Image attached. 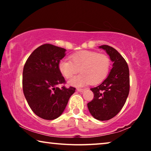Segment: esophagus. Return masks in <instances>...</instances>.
<instances>
[{
	"label": "esophagus",
	"instance_id": "esophagus-1",
	"mask_svg": "<svg viewBox=\"0 0 151 151\" xmlns=\"http://www.w3.org/2000/svg\"><path fill=\"white\" fill-rule=\"evenodd\" d=\"M77 91H79V92H83V91H85V88H77Z\"/></svg>",
	"mask_w": 151,
	"mask_h": 151
}]
</instances>
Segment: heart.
Wrapping results in <instances>:
<instances>
[{
    "label": "heart",
    "mask_w": 151,
    "mask_h": 151,
    "mask_svg": "<svg viewBox=\"0 0 151 151\" xmlns=\"http://www.w3.org/2000/svg\"><path fill=\"white\" fill-rule=\"evenodd\" d=\"M70 60H63L59 63L58 69L62 75L70 79L80 72L79 76L68 82L74 86H83L90 83L97 84L108 76L111 68V60L108 55L95 51H82L73 53Z\"/></svg>",
    "instance_id": "obj_1"
}]
</instances>
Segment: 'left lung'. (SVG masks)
Here are the masks:
<instances>
[{
	"label": "left lung",
	"instance_id": "8db88e82",
	"mask_svg": "<svg viewBox=\"0 0 151 151\" xmlns=\"http://www.w3.org/2000/svg\"><path fill=\"white\" fill-rule=\"evenodd\" d=\"M99 48L104 49L109 55L113 68L102 83L91 88L94 98L87 106L94 118L105 121L115 117L127 101L130 88L129 69L124 58L116 49L108 45Z\"/></svg>",
	"mask_w": 151,
	"mask_h": 151
}]
</instances>
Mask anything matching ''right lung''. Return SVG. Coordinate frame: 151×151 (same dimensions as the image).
I'll list each match as a JSON object with an SVG mask.
<instances>
[{"mask_svg":"<svg viewBox=\"0 0 151 151\" xmlns=\"http://www.w3.org/2000/svg\"><path fill=\"white\" fill-rule=\"evenodd\" d=\"M66 49L50 44L38 47L27 60L22 73V89L35 114L52 120L60 116L76 88L63 86L65 78L58 69Z\"/></svg>","mask_w":151,"mask_h":151,"instance_id":"obj_1","label":"right lung"}]
</instances>
